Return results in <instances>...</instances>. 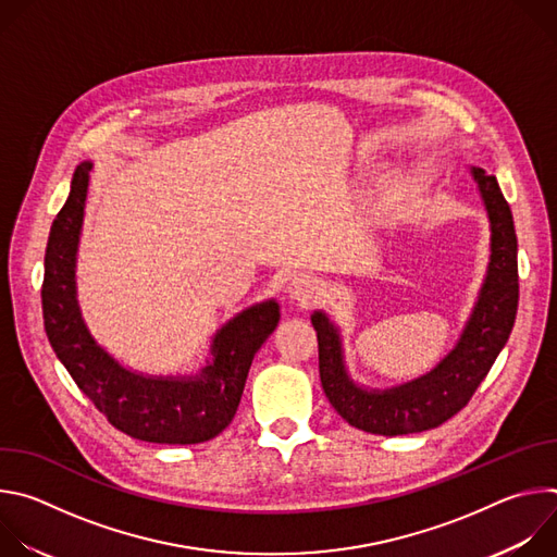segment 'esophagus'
<instances>
[{"instance_id":"obj_1","label":"esophagus","mask_w":557,"mask_h":557,"mask_svg":"<svg viewBox=\"0 0 557 557\" xmlns=\"http://www.w3.org/2000/svg\"><path fill=\"white\" fill-rule=\"evenodd\" d=\"M314 295H317V280L314 277L304 275V273L290 277V282H288V297L290 299H295L299 304H308V301L314 299Z\"/></svg>"}]
</instances>
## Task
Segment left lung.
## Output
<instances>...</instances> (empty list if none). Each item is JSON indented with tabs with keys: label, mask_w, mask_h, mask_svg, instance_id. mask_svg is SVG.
Masks as SVG:
<instances>
[{
	"label": "left lung",
	"mask_w": 557,
	"mask_h": 557,
	"mask_svg": "<svg viewBox=\"0 0 557 557\" xmlns=\"http://www.w3.org/2000/svg\"><path fill=\"white\" fill-rule=\"evenodd\" d=\"M473 178L479 181L492 220V262L458 346L430 374L394 389L366 392L344 370L339 335L329 317L324 312L310 317L320 346L322 387L331 406L352 428L381 436L438 428L469 404L511 335L520 288L513 215L494 176L473 170Z\"/></svg>",
	"instance_id": "left-lung-1"
}]
</instances>
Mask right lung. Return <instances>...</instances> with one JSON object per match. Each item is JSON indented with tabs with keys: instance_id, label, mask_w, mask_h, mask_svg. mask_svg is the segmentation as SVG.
Segmentation results:
<instances>
[{
	"instance_id": "right-lung-1",
	"label": "right lung",
	"mask_w": 557,
	"mask_h": 557,
	"mask_svg": "<svg viewBox=\"0 0 557 557\" xmlns=\"http://www.w3.org/2000/svg\"><path fill=\"white\" fill-rule=\"evenodd\" d=\"M74 170L70 196L52 220L41 284L44 326L52 350L95 408L123 434L163 445L218 436L235 417L258 348L275 331V301L253 306L213 339V361L198 379H147L121 368L90 337L74 297V256L82 231L88 174Z\"/></svg>"
}]
</instances>
